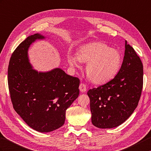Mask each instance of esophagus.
<instances>
[{
  "instance_id": "esophagus-1",
  "label": "esophagus",
  "mask_w": 151,
  "mask_h": 151,
  "mask_svg": "<svg viewBox=\"0 0 151 151\" xmlns=\"http://www.w3.org/2000/svg\"><path fill=\"white\" fill-rule=\"evenodd\" d=\"M79 89H80V91L82 92V93L83 92H86V90H87L86 86L84 83H80V86H79Z\"/></svg>"
}]
</instances>
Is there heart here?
<instances>
[{
    "mask_svg": "<svg viewBox=\"0 0 151 151\" xmlns=\"http://www.w3.org/2000/svg\"><path fill=\"white\" fill-rule=\"evenodd\" d=\"M68 61L73 68H79L80 62L87 63V77L96 84L104 83L118 73L122 64L120 52L106 44L95 42L80 47L76 55L69 52Z\"/></svg>",
    "mask_w": 151,
    "mask_h": 151,
    "instance_id": "obj_1",
    "label": "heart"
}]
</instances>
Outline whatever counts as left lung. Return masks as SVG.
<instances>
[{
    "instance_id": "obj_1",
    "label": "left lung",
    "mask_w": 151,
    "mask_h": 151,
    "mask_svg": "<svg viewBox=\"0 0 151 151\" xmlns=\"http://www.w3.org/2000/svg\"><path fill=\"white\" fill-rule=\"evenodd\" d=\"M120 69L113 79L89 89L92 124L111 129L123 124L137 107L143 83V64L134 49L125 41Z\"/></svg>"
}]
</instances>
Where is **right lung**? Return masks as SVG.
Returning <instances> with one entry per match:
<instances>
[{
    "instance_id": "1",
    "label": "right lung",
    "mask_w": 151,
    "mask_h": 151,
    "mask_svg": "<svg viewBox=\"0 0 151 151\" xmlns=\"http://www.w3.org/2000/svg\"><path fill=\"white\" fill-rule=\"evenodd\" d=\"M44 38L35 34L18 45L10 58L8 82L17 114L34 130L47 132L64 125L66 110L79 95L80 80L59 68L47 73L31 69L27 50Z\"/></svg>"
}]
</instances>
